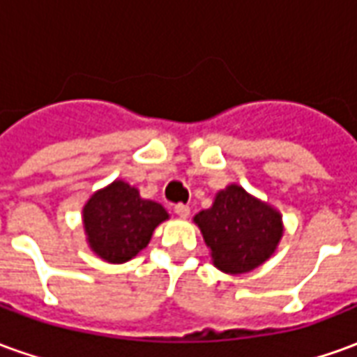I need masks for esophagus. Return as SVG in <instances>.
I'll return each mask as SVG.
<instances>
[{
	"label": "esophagus",
	"mask_w": 357,
	"mask_h": 357,
	"mask_svg": "<svg viewBox=\"0 0 357 357\" xmlns=\"http://www.w3.org/2000/svg\"><path fill=\"white\" fill-rule=\"evenodd\" d=\"M174 212H176L179 218L185 220V218H189V214H191V208H189L187 204H176V206H174Z\"/></svg>",
	"instance_id": "obj_1"
}]
</instances>
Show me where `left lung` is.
I'll use <instances>...</instances> for the list:
<instances>
[{
	"label": "left lung",
	"mask_w": 357,
	"mask_h": 357,
	"mask_svg": "<svg viewBox=\"0 0 357 357\" xmlns=\"http://www.w3.org/2000/svg\"><path fill=\"white\" fill-rule=\"evenodd\" d=\"M212 264L229 275L248 273L269 260L283 237V216L237 183L218 191L212 206L193 218Z\"/></svg>",
	"instance_id": "obj_1"
}]
</instances>
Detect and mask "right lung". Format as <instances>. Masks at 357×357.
I'll use <instances>...</instances> for the list:
<instances>
[{
    "label": "right lung",
    "mask_w": 357,
    "mask_h": 357,
    "mask_svg": "<svg viewBox=\"0 0 357 357\" xmlns=\"http://www.w3.org/2000/svg\"><path fill=\"white\" fill-rule=\"evenodd\" d=\"M168 218L160 202L143 199L124 179L95 191L82 210L89 248L109 264H124L139 255Z\"/></svg>",
    "instance_id": "obj_1"
}]
</instances>
